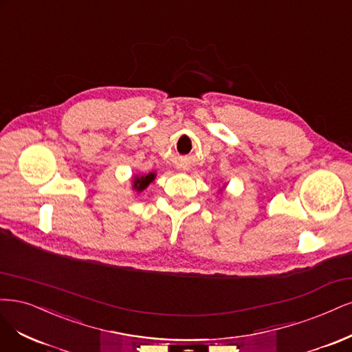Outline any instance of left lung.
Returning a JSON list of instances; mask_svg holds the SVG:
<instances>
[{"label":"left lung","instance_id":"8db88e82","mask_svg":"<svg viewBox=\"0 0 352 352\" xmlns=\"http://www.w3.org/2000/svg\"><path fill=\"white\" fill-rule=\"evenodd\" d=\"M225 187H226V186H225V184H223V187H222V188H221V190H219V192H221V191H222V190H223V188H225Z\"/></svg>","mask_w":352,"mask_h":352}]
</instances>
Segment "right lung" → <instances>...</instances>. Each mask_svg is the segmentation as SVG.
Wrapping results in <instances>:
<instances>
[{"label":"right lung","instance_id":"obj_1","mask_svg":"<svg viewBox=\"0 0 352 352\" xmlns=\"http://www.w3.org/2000/svg\"><path fill=\"white\" fill-rule=\"evenodd\" d=\"M156 178V173H149V174H135L131 178V187L134 191L142 192L149 187L151 183H153Z\"/></svg>","mask_w":352,"mask_h":352}]
</instances>
